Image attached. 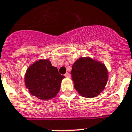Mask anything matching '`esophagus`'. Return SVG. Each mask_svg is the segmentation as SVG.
Wrapping results in <instances>:
<instances>
[{
    "mask_svg": "<svg viewBox=\"0 0 132 132\" xmlns=\"http://www.w3.org/2000/svg\"><path fill=\"white\" fill-rule=\"evenodd\" d=\"M65 77H67V78H70V75L68 73V72H66V74H65Z\"/></svg>",
    "mask_w": 132,
    "mask_h": 132,
    "instance_id": "obj_1",
    "label": "esophagus"
}]
</instances>
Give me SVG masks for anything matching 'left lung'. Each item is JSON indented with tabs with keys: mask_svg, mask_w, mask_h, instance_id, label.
Instances as JSON below:
<instances>
[{
	"mask_svg": "<svg viewBox=\"0 0 132 132\" xmlns=\"http://www.w3.org/2000/svg\"><path fill=\"white\" fill-rule=\"evenodd\" d=\"M70 74L75 88L86 98H94L101 94L109 77L105 65L90 57H81L76 60Z\"/></svg>",
	"mask_w": 132,
	"mask_h": 132,
	"instance_id": "left-lung-1",
	"label": "left lung"
}]
</instances>
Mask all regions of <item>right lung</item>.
<instances>
[{
  "mask_svg": "<svg viewBox=\"0 0 132 132\" xmlns=\"http://www.w3.org/2000/svg\"><path fill=\"white\" fill-rule=\"evenodd\" d=\"M64 78L49 60L40 59L27 69L24 84L30 94L40 100H50L57 96Z\"/></svg>",
  "mask_w": 132,
  "mask_h": 132,
  "instance_id": "right-lung-1",
  "label": "right lung"
}]
</instances>
